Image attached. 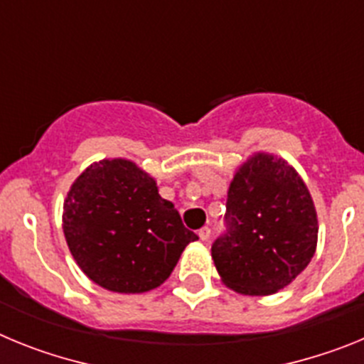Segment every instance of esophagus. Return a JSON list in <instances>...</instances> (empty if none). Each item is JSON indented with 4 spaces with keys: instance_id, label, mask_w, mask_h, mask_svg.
Listing matches in <instances>:
<instances>
[{
    "instance_id": "34e87169",
    "label": "esophagus",
    "mask_w": 364,
    "mask_h": 364,
    "mask_svg": "<svg viewBox=\"0 0 364 364\" xmlns=\"http://www.w3.org/2000/svg\"><path fill=\"white\" fill-rule=\"evenodd\" d=\"M210 235H211L210 228H202V230L198 231V237H200V240H204V242H205V240H208V239H210Z\"/></svg>"
}]
</instances>
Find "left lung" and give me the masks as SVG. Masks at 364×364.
Segmentation results:
<instances>
[{"instance_id":"1","label":"left lung","mask_w":364,"mask_h":364,"mask_svg":"<svg viewBox=\"0 0 364 364\" xmlns=\"http://www.w3.org/2000/svg\"><path fill=\"white\" fill-rule=\"evenodd\" d=\"M226 231L211 246L224 284L244 295H269L310 264L317 213L306 184L282 159L257 153L235 173Z\"/></svg>"}]
</instances>
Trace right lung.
I'll return each instance as SVG.
<instances>
[{
    "instance_id": "obj_1",
    "label": "right lung",
    "mask_w": 364,
    "mask_h": 364,
    "mask_svg": "<svg viewBox=\"0 0 364 364\" xmlns=\"http://www.w3.org/2000/svg\"><path fill=\"white\" fill-rule=\"evenodd\" d=\"M63 233L76 264L105 290L144 294L162 284L198 237L131 160L89 166L67 193Z\"/></svg>"
}]
</instances>
